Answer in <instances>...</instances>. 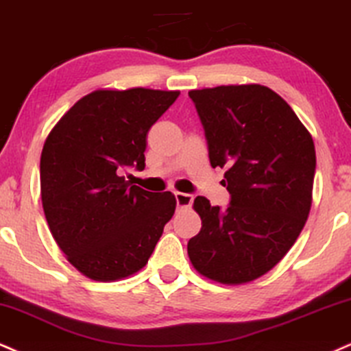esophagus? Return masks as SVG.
<instances>
[{"label": "esophagus", "instance_id": "34e87169", "mask_svg": "<svg viewBox=\"0 0 351 351\" xmlns=\"http://www.w3.org/2000/svg\"><path fill=\"white\" fill-rule=\"evenodd\" d=\"M176 202L179 208H189L193 203V195H189V193L176 192Z\"/></svg>", "mask_w": 351, "mask_h": 351}]
</instances>
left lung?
Instances as JSON below:
<instances>
[{
    "instance_id": "obj_1",
    "label": "left lung",
    "mask_w": 351,
    "mask_h": 351,
    "mask_svg": "<svg viewBox=\"0 0 351 351\" xmlns=\"http://www.w3.org/2000/svg\"><path fill=\"white\" fill-rule=\"evenodd\" d=\"M208 140L211 167H226V211L197 197L202 229L187 252L198 274L244 285L293 247L313 205L315 148L308 128L275 90L228 84L189 90Z\"/></svg>"
}]
</instances>
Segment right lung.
Returning <instances> with one entry per match:
<instances>
[{"label":"right lung","instance_id":"1","mask_svg":"<svg viewBox=\"0 0 351 351\" xmlns=\"http://www.w3.org/2000/svg\"><path fill=\"white\" fill-rule=\"evenodd\" d=\"M180 90L96 89L50 130L40 156L42 206L66 261L96 281L138 274L176 211L171 192L127 180L145 169L146 136Z\"/></svg>","mask_w":351,"mask_h":351}]
</instances>
